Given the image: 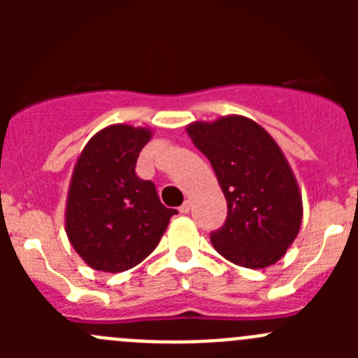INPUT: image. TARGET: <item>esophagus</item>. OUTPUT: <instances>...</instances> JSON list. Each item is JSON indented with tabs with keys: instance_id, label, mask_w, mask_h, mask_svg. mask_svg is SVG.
Returning a JSON list of instances; mask_svg holds the SVG:
<instances>
[{
	"instance_id": "esophagus-1",
	"label": "esophagus",
	"mask_w": 358,
	"mask_h": 358,
	"mask_svg": "<svg viewBox=\"0 0 358 358\" xmlns=\"http://www.w3.org/2000/svg\"><path fill=\"white\" fill-rule=\"evenodd\" d=\"M178 211L182 213V215H187V213L190 211V202H189V201H185V202H183V204L180 206V208H178Z\"/></svg>"
}]
</instances>
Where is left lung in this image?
<instances>
[{
    "label": "left lung",
    "instance_id": "obj_1",
    "mask_svg": "<svg viewBox=\"0 0 358 358\" xmlns=\"http://www.w3.org/2000/svg\"><path fill=\"white\" fill-rule=\"evenodd\" d=\"M187 133L211 162L229 208L225 225L211 234L213 248L246 268L279 262L298 236L303 202L275 140L236 114L190 122Z\"/></svg>",
    "mask_w": 358,
    "mask_h": 358
}]
</instances>
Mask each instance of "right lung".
Returning <instances> with one entry per match:
<instances>
[{"instance_id": "right-lung-1", "label": "right lung", "mask_w": 358, "mask_h": 358, "mask_svg": "<svg viewBox=\"0 0 358 358\" xmlns=\"http://www.w3.org/2000/svg\"><path fill=\"white\" fill-rule=\"evenodd\" d=\"M149 128L110 124L76 161L66 204L69 243L88 266L124 272L156 249L176 209L161 204L152 182L136 176Z\"/></svg>"}]
</instances>
